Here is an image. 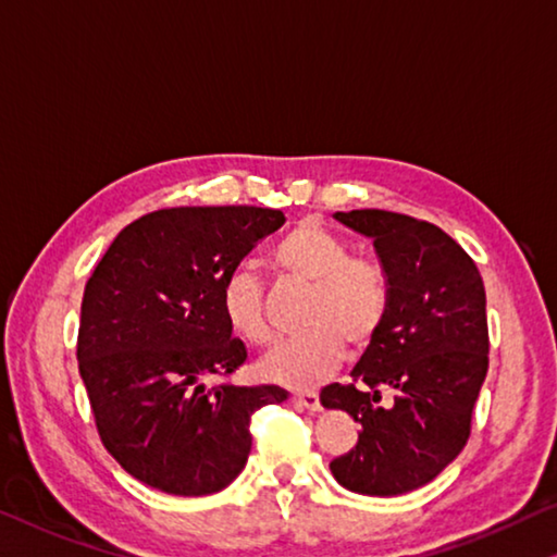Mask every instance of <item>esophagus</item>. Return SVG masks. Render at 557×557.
Segmentation results:
<instances>
[{
  "mask_svg": "<svg viewBox=\"0 0 557 557\" xmlns=\"http://www.w3.org/2000/svg\"><path fill=\"white\" fill-rule=\"evenodd\" d=\"M290 400H294L296 406H301L306 410H321V400L319 396H315L313 391H294V396H290Z\"/></svg>",
  "mask_w": 557,
  "mask_h": 557,
  "instance_id": "34e87169",
  "label": "esophagus"
}]
</instances>
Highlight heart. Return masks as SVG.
<instances>
[{"instance_id": "b5f03b06", "label": "heart", "mask_w": 557, "mask_h": 557, "mask_svg": "<svg viewBox=\"0 0 557 557\" xmlns=\"http://www.w3.org/2000/svg\"><path fill=\"white\" fill-rule=\"evenodd\" d=\"M269 259L281 276L308 284L301 308L306 329L273 348L261 361V373L284 386H315L344 358V344L363 350L379 338L391 313L388 269L373 256L350 253L344 236L315 221L286 231ZM221 313L246 344L263 346L273 336L263 284L249 267L224 278Z\"/></svg>"}]
</instances>
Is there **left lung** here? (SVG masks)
<instances>
[{"instance_id": "left-lung-1", "label": "left lung", "mask_w": 557, "mask_h": 557, "mask_svg": "<svg viewBox=\"0 0 557 557\" xmlns=\"http://www.w3.org/2000/svg\"><path fill=\"white\" fill-rule=\"evenodd\" d=\"M373 238L391 276V313L379 338L321 404L361 425L358 443L331 473L361 495H404L431 483L470 438L487 373L485 288L475 261L446 231L381 209L333 213ZM391 387L394 400L380 404Z\"/></svg>"}]
</instances>
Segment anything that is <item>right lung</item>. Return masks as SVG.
<instances>
[{"label": "right lung", "instance_id": "1", "mask_svg": "<svg viewBox=\"0 0 557 557\" xmlns=\"http://www.w3.org/2000/svg\"><path fill=\"white\" fill-rule=\"evenodd\" d=\"M278 209L176 207L132 221L87 281L76 358L104 448L169 495H211L242 473L251 416L284 404L278 386L207 388L246 363L221 313V284Z\"/></svg>", "mask_w": 557, "mask_h": 557}]
</instances>
